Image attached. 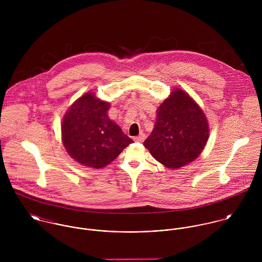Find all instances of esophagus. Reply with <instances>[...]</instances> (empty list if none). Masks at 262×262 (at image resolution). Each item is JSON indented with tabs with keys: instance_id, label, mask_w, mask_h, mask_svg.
I'll list each match as a JSON object with an SVG mask.
<instances>
[{
	"instance_id": "obj_1",
	"label": "esophagus",
	"mask_w": 262,
	"mask_h": 262,
	"mask_svg": "<svg viewBox=\"0 0 262 262\" xmlns=\"http://www.w3.org/2000/svg\"><path fill=\"white\" fill-rule=\"evenodd\" d=\"M145 140V135L144 134H141L139 136H136L134 137V141L135 142H143Z\"/></svg>"
}]
</instances>
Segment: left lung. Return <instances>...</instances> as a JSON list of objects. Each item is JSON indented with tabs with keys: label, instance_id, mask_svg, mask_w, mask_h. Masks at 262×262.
I'll return each instance as SVG.
<instances>
[{
	"label": "left lung",
	"instance_id": "left-lung-1",
	"mask_svg": "<svg viewBox=\"0 0 262 262\" xmlns=\"http://www.w3.org/2000/svg\"><path fill=\"white\" fill-rule=\"evenodd\" d=\"M202 108L182 89H173L156 111L154 128L144 146L165 167L178 169L193 161L209 139Z\"/></svg>",
	"mask_w": 262,
	"mask_h": 262
}]
</instances>
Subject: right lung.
Masks as SVG:
<instances>
[{
	"label": "right lung",
	"mask_w": 262,
	"mask_h": 262,
	"mask_svg": "<svg viewBox=\"0 0 262 262\" xmlns=\"http://www.w3.org/2000/svg\"><path fill=\"white\" fill-rule=\"evenodd\" d=\"M110 103L88 92L64 114L61 139L69 155L81 165L100 169L110 164L133 140L112 121Z\"/></svg>",
	"instance_id": "right-lung-1"
}]
</instances>
